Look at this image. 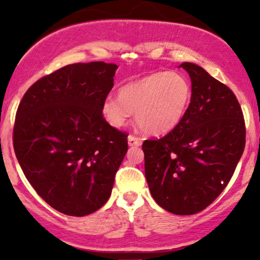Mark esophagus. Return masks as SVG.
Instances as JSON below:
<instances>
[{
  "label": "esophagus",
  "mask_w": 260,
  "mask_h": 260,
  "mask_svg": "<svg viewBox=\"0 0 260 260\" xmlns=\"http://www.w3.org/2000/svg\"><path fill=\"white\" fill-rule=\"evenodd\" d=\"M128 145L129 147H140L142 145V139L138 138V137L128 136Z\"/></svg>",
  "instance_id": "34e87169"
}]
</instances>
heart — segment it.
I'll return each mask as SVG.
<instances>
[{"label":"heart","mask_w":260,"mask_h":260,"mask_svg":"<svg viewBox=\"0 0 260 260\" xmlns=\"http://www.w3.org/2000/svg\"><path fill=\"white\" fill-rule=\"evenodd\" d=\"M190 98L192 88L183 74L154 72L122 85L118 98H106L101 105V113L115 128L126 126L136 113V120L143 131L162 134L180 123Z\"/></svg>","instance_id":"heart-1"}]
</instances>
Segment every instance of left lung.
<instances>
[{
  "instance_id": "8db88e82",
  "label": "left lung",
  "mask_w": 260,
  "mask_h": 260,
  "mask_svg": "<svg viewBox=\"0 0 260 260\" xmlns=\"http://www.w3.org/2000/svg\"><path fill=\"white\" fill-rule=\"evenodd\" d=\"M180 67L192 82V98L180 123L160 139L143 143L149 189L161 208L192 215L225 189L246 143L243 113L235 94L190 62Z\"/></svg>"
}]
</instances>
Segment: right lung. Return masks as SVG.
Returning a JSON list of instances; mask_svg holds the SVG:
<instances>
[{
	"label": "right lung",
	"mask_w": 260,
	"mask_h": 260,
	"mask_svg": "<svg viewBox=\"0 0 260 260\" xmlns=\"http://www.w3.org/2000/svg\"><path fill=\"white\" fill-rule=\"evenodd\" d=\"M117 68L64 66L35 82L18 106V162L38 194L66 215H89L105 204L127 153V134L101 113Z\"/></svg>",
	"instance_id": "obj_1"
}]
</instances>
